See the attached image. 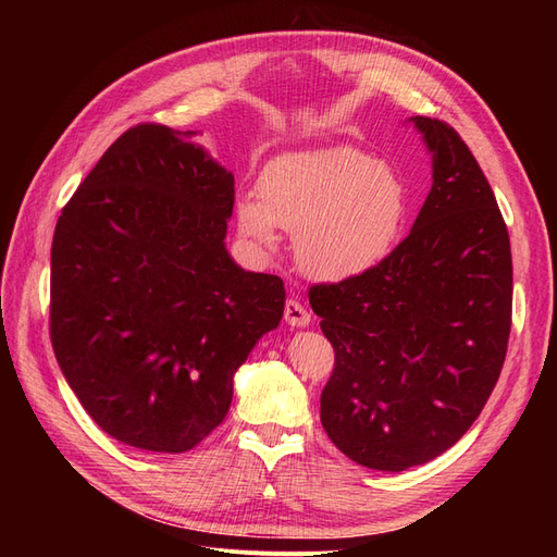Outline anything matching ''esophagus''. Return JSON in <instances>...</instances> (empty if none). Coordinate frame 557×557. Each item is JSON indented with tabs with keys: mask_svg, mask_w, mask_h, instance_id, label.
<instances>
[{
	"mask_svg": "<svg viewBox=\"0 0 557 557\" xmlns=\"http://www.w3.org/2000/svg\"><path fill=\"white\" fill-rule=\"evenodd\" d=\"M283 318H285V323L293 325V327H309V323H311V313L305 307H301L297 299L285 301Z\"/></svg>",
	"mask_w": 557,
	"mask_h": 557,
	"instance_id": "esophagus-1",
	"label": "esophagus"
}]
</instances>
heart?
Returning <instances> with one entry per match:
<instances>
[{
    "instance_id": "heart-1",
    "label": "heart",
    "mask_w": 557,
    "mask_h": 557,
    "mask_svg": "<svg viewBox=\"0 0 557 557\" xmlns=\"http://www.w3.org/2000/svg\"><path fill=\"white\" fill-rule=\"evenodd\" d=\"M407 185L391 164L350 146L285 153L264 166L260 199L242 197L237 223L260 252L293 232L301 272L348 281L391 256L407 221Z\"/></svg>"
}]
</instances>
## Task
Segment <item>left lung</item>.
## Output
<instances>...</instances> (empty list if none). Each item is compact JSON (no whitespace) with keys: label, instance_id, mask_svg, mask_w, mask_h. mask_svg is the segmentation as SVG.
Segmentation results:
<instances>
[{"label":"left lung","instance_id":"left-lung-1","mask_svg":"<svg viewBox=\"0 0 557 557\" xmlns=\"http://www.w3.org/2000/svg\"><path fill=\"white\" fill-rule=\"evenodd\" d=\"M409 123L432 153V190L409 237L372 272L309 290L334 346L320 423L352 462L379 471L430 462L460 440L511 332V244L491 183L450 125Z\"/></svg>","mask_w":557,"mask_h":557}]
</instances>
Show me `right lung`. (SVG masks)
<instances>
[{
    "mask_svg": "<svg viewBox=\"0 0 557 557\" xmlns=\"http://www.w3.org/2000/svg\"><path fill=\"white\" fill-rule=\"evenodd\" d=\"M197 132L137 125L62 209L50 248V342L113 440L185 453L230 411L234 374L278 327L285 290L225 248L234 176Z\"/></svg>",
    "mask_w": 557,
    "mask_h": 557,
    "instance_id": "obj_1",
    "label": "right lung"
}]
</instances>
